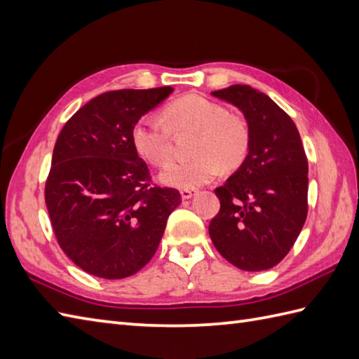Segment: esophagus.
<instances>
[{"mask_svg": "<svg viewBox=\"0 0 359 359\" xmlns=\"http://www.w3.org/2000/svg\"><path fill=\"white\" fill-rule=\"evenodd\" d=\"M196 193H197L196 189H182V191H180V194H182V198H183V200L191 198L193 196H196Z\"/></svg>", "mask_w": 359, "mask_h": 359, "instance_id": "34e87169", "label": "esophagus"}]
</instances>
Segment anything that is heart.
<instances>
[{
	"label": "heart",
	"mask_w": 359,
	"mask_h": 359,
	"mask_svg": "<svg viewBox=\"0 0 359 359\" xmlns=\"http://www.w3.org/2000/svg\"><path fill=\"white\" fill-rule=\"evenodd\" d=\"M172 130H194L196 157L174 161L159 172L166 187L191 189L211 182L224 170H236L246 161L251 147L248 123L226 107L200 95H187L171 102L159 116L148 114L133 128V145L140 157L153 165H163L172 156Z\"/></svg>",
	"instance_id": "obj_1"
}]
</instances>
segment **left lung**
Returning <instances> with one entry per match:
<instances>
[{
  "instance_id": "1",
  "label": "left lung",
  "mask_w": 359,
  "mask_h": 359,
  "mask_svg": "<svg viewBox=\"0 0 359 359\" xmlns=\"http://www.w3.org/2000/svg\"><path fill=\"white\" fill-rule=\"evenodd\" d=\"M243 113L251 147L240 168L215 189L220 211L210 236L223 258L241 271H266L294 246L307 217V166L294 121L249 86L212 91Z\"/></svg>"
}]
</instances>
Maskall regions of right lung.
Masks as SVG:
<instances>
[{
  "label": "right lung",
  "mask_w": 359,
  "mask_h": 359,
  "mask_svg": "<svg viewBox=\"0 0 359 359\" xmlns=\"http://www.w3.org/2000/svg\"><path fill=\"white\" fill-rule=\"evenodd\" d=\"M171 87L107 91L67 121L53 148L46 205L61 249L95 277L127 278L151 260L177 189L151 185L133 128Z\"/></svg>",
  "instance_id": "right-lung-1"
}]
</instances>
